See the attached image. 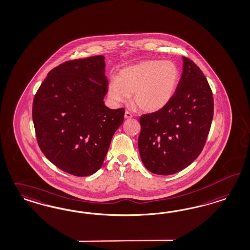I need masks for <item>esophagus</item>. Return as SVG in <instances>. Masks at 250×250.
Segmentation results:
<instances>
[{
	"label": "esophagus",
	"mask_w": 250,
	"mask_h": 250,
	"mask_svg": "<svg viewBox=\"0 0 250 250\" xmlns=\"http://www.w3.org/2000/svg\"><path fill=\"white\" fill-rule=\"evenodd\" d=\"M132 117H133V114L131 112H128V111H125V119H130Z\"/></svg>",
	"instance_id": "34e87169"
}]
</instances>
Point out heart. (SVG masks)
<instances>
[{
    "label": "heart",
    "mask_w": 250,
    "mask_h": 250,
    "mask_svg": "<svg viewBox=\"0 0 250 250\" xmlns=\"http://www.w3.org/2000/svg\"><path fill=\"white\" fill-rule=\"evenodd\" d=\"M180 79L171 61L146 60L122 69L109 84L108 95L114 103H125L133 93L134 104L142 111L157 112L172 100Z\"/></svg>",
    "instance_id": "b5f03b06"
}]
</instances>
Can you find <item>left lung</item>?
<instances>
[{
    "mask_svg": "<svg viewBox=\"0 0 250 250\" xmlns=\"http://www.w3.org/2000/svg\"><path fill=\"white\" fill-rule=\"evenodd\" d=\"M213 97L198 65L183 57V73L172 100L139 118L138 150L149 172H180L201 153L213 118Z\"/></svg>",
    "mask_w": 250,
    "mask_h": 250,
    "instance_id": "obj_1",
    "label": "left lung"
}]
</instances>
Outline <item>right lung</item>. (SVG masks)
<instances>
[{"mask_svg": "<svg viewBox=\"0 0 250 250\" xmlns=\"http://www.w3.org/2000/svg\"><path fill=\"white\" fill-rule=\"evenodd\" d=\"M104 56L64 62L52 69L35 95L32 118L40 148L63 172L87 176L104 164L123 108L104 104L108 92Z\"/></svg>", "mask_w": 250, "mask_h": 250, "instance_id": "add662e5", "label": "right lung"}]
</instances>
